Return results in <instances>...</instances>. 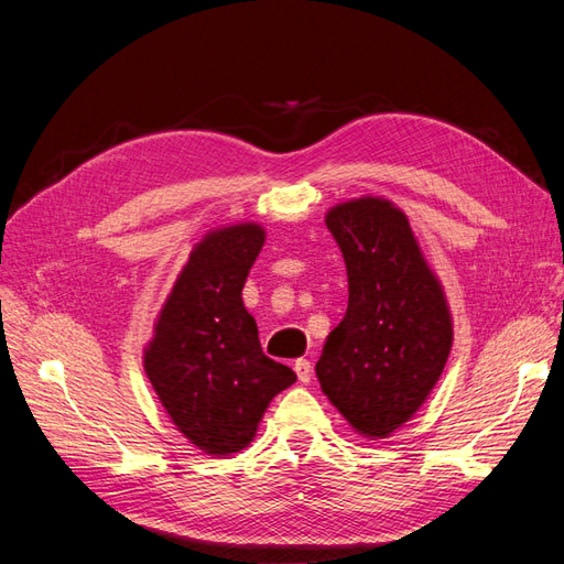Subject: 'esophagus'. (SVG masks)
Returning <instances> with one entry per match:
<instances>
[{"label":"esophagus","mask_w":564,"mask_h":564,"mask_svg":"<svg viewBox=\"0 0 564 564\" xmlns=\"http://www.w3.org/2000/svg\"><path fill=\"white\" fill-rule=\"evenodd\" d=\"M294 369L299 373V381L301 383H311V377H313V365L308 360H296L294 362Z\"/></svg>","instance_id":"34e87169"}]
</instances>
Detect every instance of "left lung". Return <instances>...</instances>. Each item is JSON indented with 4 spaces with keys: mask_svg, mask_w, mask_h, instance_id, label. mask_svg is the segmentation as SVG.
<instances>
[{
    "mask_svg": "<svg viewBox=\"0 0 564 564\" xmlns=\"http://www.w3.org/2000/svg\"><path fill=\"white\" fill-rule=\"evenodd\" d=\"M324 224L346 261L348 311L315 365L319 388L355 433L383 440L442 377L454 340L449 303L390 199L340 202Z\"/></svg>",
    "mask_w": 564,
    "mask_h": 564,
    "instance_id": "left-lung-1",
    "label": "left lung"
}]
</instances>
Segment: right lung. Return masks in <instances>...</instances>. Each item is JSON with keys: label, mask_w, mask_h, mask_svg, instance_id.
Masks as SVG:
<instances>
[{"label": "right lung", "mask_w": 564, "mask_h": 564, "mask_svg": "<svg viewBox=\"0 0 564 564\" xmlns=\"http://www.w3.org/2000/svg\"><path fill=\"white\" fill-rule=\"evenodd\" d=\"M265 230L235 224L193 247L143 350V369L169 419L193 447L230 456L251 445L270 400L296 373L261 350L242 301Z\"/></svg>", "instance_id": "1"}]
</instances>
